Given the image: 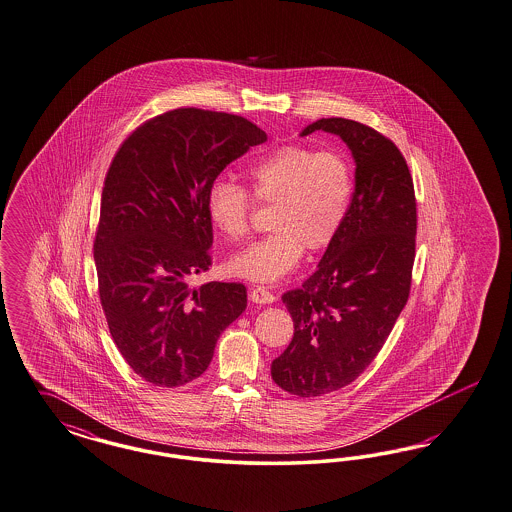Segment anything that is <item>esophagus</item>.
<instances>
[{
	"label": "esophagus",
	"mask_w": 512,
	"mask_h": 512,
	"mask_svg": "<svg viewBox=\"0 0 512 512\" xmlns=\"http://www.w3.org/2000/svg\"><path fill=\"white\" fill-rule=\"evenodd\" d=\"M249 299H251V302H255V304H272L276 297L265 287H253L249 291Z\"/></svg>",
	"instance_id": "1"
}]
</instances>
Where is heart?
<instances>
[{
  "label": "heart",
  "instance_id": "obj_1",
  "mask_svg": "<svg viewBox=\"0 0 512 512\" xmlns=\"http://www.w3.org/2000/svg\"><path fill=\"white\" fill-rule=\"evenodd\" d=\"M247 177L255 200L276 204V232L234 253L225 268L247 282H280L299 266L304 247L321 251L335 240L352 202V166L336 151L285 145L253 162ZM251 208V194L232 179L219 177L208 187L206 212L229 242L246 236Z\"/></svg>",
  "mask_w": 512,
  "mask_h": 512
}]
</instances>
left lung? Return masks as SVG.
<instances>
[{"label":"left lung","mask_w":512,"mask_h":512,"mask_svg":"<svg viewBox=\"0 0 512 512\" xmlns=\"http://www.w3.org/2000/svg\"><path fill=\"white\" fill-rule=\"evenodd\" d=\"M335 134L355 162L350 210L316 272L283 293L295 335L272 361L287 393L319 397L352 384L382 350L405 308L416 249V198L406 160L371 126L333 117L308 124Z\"/></svg>","instance_id":"1"}]
</instances>
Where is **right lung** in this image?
<instances>
[{"label":"right lung","instance_id":"obj_1","mask_svg":"<svg viewBox=\"0 0 512 512\" xmlns=\"http://www.w3.org/2000/svg\"><path fill=\"white\" fill-rule=\"evenodd\" d=\"M266 134L244 117L181 107L141 124L109 166L94 242L107 327L145 382L179 388L212 363L246 310L242 283L189 280L212 266V181Z\"/></svg>","mask_w":512,"mask_h":512}]
</instances>
